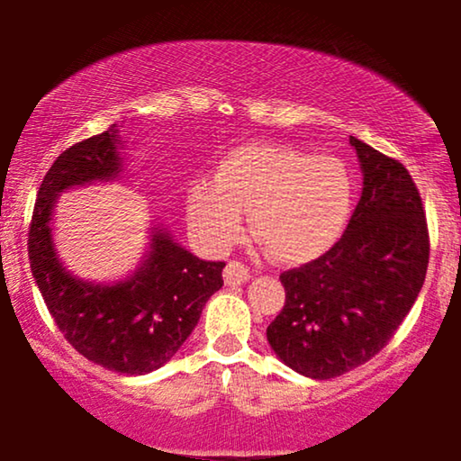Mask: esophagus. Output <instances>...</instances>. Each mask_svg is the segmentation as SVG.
<instances>
[{"label":"esophagus","mask_w":461,"mask_h":461,"mask_svg":"<svg viewBox=\"0 0 461 461\" xmlns=\"http://www.w3.org/2000/svg\"><path fill=\"white\" fill-rule=\"evenodd\" d=\"M249 279V268L245 267L243 262H237V260H232V262H229L226 264V268H224V283L226 285H241V283H245Z\"/></svg>","instance_id":"34e87169"}]
</instances>
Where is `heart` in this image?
Returning a JSON list of instances; mask_svg holds the SVG:
<instances>
[{
    "label": "heart",
    "instance_id": "obj_1",
    "mask_svg": "<svg viewBox=\"0 0 461 461\" xmlns=\"http://www.w3.org/2000/svg\"><path fill=\"white\" fill-rule=\"evenodd\" d=\"M355 205V178L336 155H308L276 142H245L226 150L212 180L188 186L186 212L212 248H229L251 230L275 260L312 262L344 235Z\"/></svg>",
    "mask_w": 461,
    "mask_h": 461
}]
</instances>
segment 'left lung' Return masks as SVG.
<instances>
[{
  "instance_id": "1",
  "label": "left lung",
  "mask_w": 461,
  "mask_h": 461,
  "mask_svg": "<svg viewBox=\"0 0 461 461\" xmlns=\"http://www.w3.org/2000/svg\"><path fill=\"white\" fill-rule=\"evenodd\" d=\"M363 193L339 241L281 273L285 306L267 338L287 367L330 380L390 342L424 285L430 237L418 186L402 163L350 136Z\"/></svg>"
}]
</instances>
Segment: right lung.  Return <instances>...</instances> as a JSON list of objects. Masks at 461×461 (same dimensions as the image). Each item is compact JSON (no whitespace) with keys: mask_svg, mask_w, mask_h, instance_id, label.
I'll list each match as a JSON object with an SVG mask.
<instances>
[{"mask_svg":"<svg viewBox=\"0 0 461 461\" xmlns=\"http://www.w3.org/2000/svg\"><path fill=\"white\" fill-rule=\"evenodd\" d=\"M117 125L73 144L52 163L29 226V264L56 327L87 361L142 375L172 358L197 325L205 302L222 287L224 262H205L153 229L150 251L130 279L113 285L81 281L62 267L52 241L59 193L122 172Z\"/></svg>","mask_w":461,"mask_h":461,"instance_id":"right-lung-1","label":"right lung"}]
</instances>
